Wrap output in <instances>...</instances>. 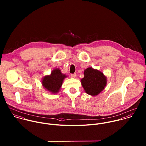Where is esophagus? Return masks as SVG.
<instances>
[{
	"label": "esophagus",
	"mask_w": 146,
	"mask_h": 146,
	"mask_svg": "<svg viewBox=\"0 0 146 146\" xmlns=\"http://www.w3.org/2000/svg\"><path fill=\"white\" fill-rule=\"evenodd\" d=\"M71 76L72 78H75L76 77V74H71Z\"/></svg>",
	"instance_id": "34e87169"
}]
</instances>
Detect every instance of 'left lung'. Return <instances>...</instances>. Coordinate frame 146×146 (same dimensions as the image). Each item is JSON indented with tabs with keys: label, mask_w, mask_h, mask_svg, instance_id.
I'll return each mask as SVG.
<instances>
[{
	"label": "left lung",
	"mask_w": 146,
	"mask_h": 146,
	"mask_svg": "<svg viewBox=\"0 0 146 146\" xmlns=\"http://www.w3.org/2000/svg\"><path fill=\"white\" fill-rule=\"evenodd\" d=\"M84 77L81 80V82L87 94L97 96L104 89L107 80L102 72L89 67L84 71Z\"/></svg>",
	"instance_id": "8db88e82"
}]
</instances>
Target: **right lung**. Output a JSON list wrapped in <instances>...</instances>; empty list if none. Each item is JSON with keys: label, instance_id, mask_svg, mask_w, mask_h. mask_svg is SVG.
<instances>
[{"label": "right lung", "instance_id": "1", "mask_svg": "<svg viewBox=\"0 0 146 146\" xmlns=\"http://www.w3.org/2000/svg\"><path fill=\"white\" fill-rule=\"evenodd\" d=\"M66 77L63 75L59 68L53 70L49 76H45L42 81L43 86L48 91L57 93L60 89L63 79Z\"/></svg>", "mask_w": 146, "mask_h": 146}]
</instances>
